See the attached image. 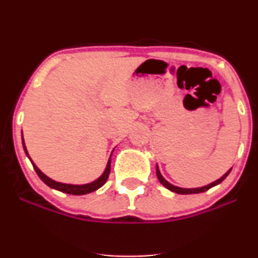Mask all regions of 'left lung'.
I'll return each instance as SVG.
<instances>
[{"mask_svg":"<svg viewBox=\"0 0 258 258\" xmlns=\"http://www.w3.org/2000/svg\"><path fill=\"white\" fill-rule=\"evenodd\" d=\"M230 171H232V168H230V170L228 171L227 173H224L223 176H222L220 179L215 180V182L210 183V184H207V185H205V186H201V188H191V189L179 188V186H176V185L171 184V183H168L167 180L165 179L164 177H162V174L160 173V170H159V167H158V166H156V176H158V178H159V180H160V183H161L162 185L166 186L167 189H170L171 191H174V193H177V194H198V193H204V191L209 190V189H210V188H212V186H215V185L220 184V183L222 182V180H223V179L226 178V177L228 176V174H229Z\"/></svg>","mask_w":258,"mask_h":258,"instance_id":"left-lung-1","label":"left lung"}]
</instances>
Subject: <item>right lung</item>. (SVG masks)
<instances>
[{"mask_svg":"<svg viewBox=\"0 0 258 258\" xmlns=\"http://www.w3.org/2000/svg\"><path fill=\"white\" fill-rule=\"evenodd\" d=\"M22 141H23V147H24V150L26 153V155H28V158L30 159V156H29V153L28 150H26V147H25V143H24V139H23V135H22ZM32 166H34L35 171H36V173L38 174V177H40L41 179L43 180L44 183H46L47 185L51 186L53 189H57L59 191H63V193H67V194H73V195H85V194H88V193H92V191L97 190V189H99L100 186L104 185V183L106 182V179H108L109 177V173H110V162H111V156L110 159H109L108 164H106V167H105V171L103 172L102 176L99 177L98 179H96L94 182L92 183H87V184H82V185H76V184H65V183H60V182H55V180H53L49 178V177H47L46 174L42 173L40 171V168H38L36 165L32 162V160L30 159Z\"/></svg>","mask_w":258,"mask_h":258,"instance_id":"obj_1","label":"right lung"}]
</instances>
